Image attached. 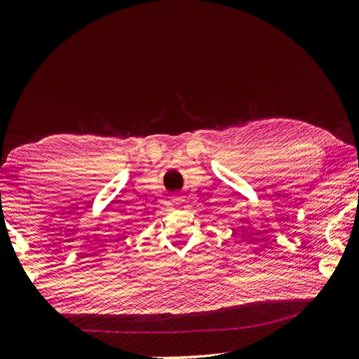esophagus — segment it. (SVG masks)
Returning a JSON list of instances; mask_svg holds the SVG:
<instances>
[{
    "mask_svg": "<svg viewBox=\"0 0 359 359\" xmlns=\"http://www.w3.org/2000/svg\"><path fill=\"white\" fill-rule=\"evenodd\" d=\"M173 202H177V203H180V202H184L182 201V198L181 196H178V194H175V196H173V199H172Z\"/></svg>",
    "mask_w": 359,
    "mask_h": 359,
    "instance_id": "obj_1",
    "label": "esophagus"
}]
</instances>
